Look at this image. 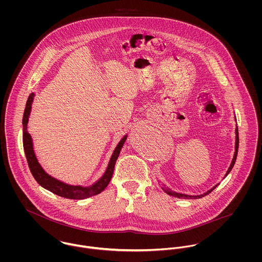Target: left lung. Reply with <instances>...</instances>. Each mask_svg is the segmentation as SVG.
Here are the masks:
<instances>
[{
    "mask_svg": "<svg viewBox=\"0 0 262 262\" xmlns=\"http://www.w3.org/2000/svg\"><path fill=\"white\" fill-rule=\"evenodd\" d=\"M238 147H239V134H238V127H236V144H235V153H234V157H233V160H232V162H231V165H230V167H229V169H228L227 173L225 174V177H227V176L229 174V172L231 171V169L233 168V166H234V164H235V161H236V158H237V154H238ZM216 187H217V186H215L213 188H211L210 190H208L206 193L201 194V195H187V194H183V193H178V192L171 191L169 188H165L163 186H162V189H164V190H165V192H167L168 194L173 195V196H178V198H185V199H189V198H191V199H200V198H202V196H205V195L209 194L211 191H213V190L216 188Z\"/></svg>",
    "mask_w": 262,
    "mask_h": 262,
    "instance_id": "1",
    "label": "left lung"
}]
</instances>
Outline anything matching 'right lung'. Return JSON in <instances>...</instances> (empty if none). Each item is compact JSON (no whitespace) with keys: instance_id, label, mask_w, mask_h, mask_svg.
<instances>
[{"instance_id":"obj_1","label":"right lung","mask_w":262,"mask_h":262,"mask_svg":"<svg viewBox=\"0 0 262 262\" xmlns=\"http://www.w3.org/2000/svg\"><path fill=\"white\" fill-rule=\"evenodd\" d=\"M33 98H34V94H31L26 103V108H25L24 116H23V146H24V151H25V155H26V159H27L30 171H31L32 176L34 177L35 181L41 187L50 190L51 192H53L59 196L66 198V199L83 200V199H88V198H91L93 195H96V194L102 192L109 185V183L112 179L115 163L120 154V151L123 147L124 142L127 139V136H124L121 139V141L117 145L116 149L114 150L105 174L95 185H93L92 187H90L66 185V184L51 178L50 176H48L43 170V168L40 166V164L38 163L37 158H36L34 150H33L32 138L27 131V124H28V119H29V115L31 111V105L33 102Z\"/></svg>"}]
</instances>
